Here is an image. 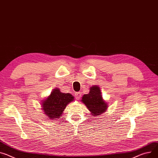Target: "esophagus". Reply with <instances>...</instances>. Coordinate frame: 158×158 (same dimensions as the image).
<instances>
[{
  "mask_svg": "<svg viewBox=\"0 0 158 158\" xmlns=\"http://www.w3.org/2000/svg\"><path fill=\"white\" fill-rule=\"evenodd\" d=\"M82 94H81V92H76L75 93V96H76V98L77 99H80L81 98V95Z\"/></svg>",
  "mask_w": 158,
  "mask_h": 158,
  "instance_id": "34e87169",
  "label": "esophagus"
}]
</instances>
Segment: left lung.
Instances as JSON below:
<instances>
[{
	"instance_id": "8db88e82",
	"label": "left lung",
	"mask_w": 158,
	"mask_h": 158,
	"mask_svg": "<svg viewBox=\"0 0 158 158\" xmlns=\"http://www.w3.org/2000/svg\"><path fill=\"white\" fill-rule=\"evenodd\" d=\"M81 101L86 105L92 116H98L104 112L107 108V104L103 101L99 87L93 86L89 94H85Z\"/></svg>"
}]
</instances>
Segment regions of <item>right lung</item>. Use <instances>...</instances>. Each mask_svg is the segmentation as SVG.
<instances>
[{"label": "right lung", "instance_id": "1", "mask_svg": "<svg viewBox=\"0 0 158 158\" xmlns=\"http://www.w3.org/2000/svg\"><path fill=\"white\" fill-rule=\"evenodd\" d=\"M73 99L74 97L71 94L61 93L60 90L56 89L43 102L42 110L44 114L52 119L60 118L66 106Z\"/></svg>", "mask_w": 158, "mask_h": 158}]
</instances>
